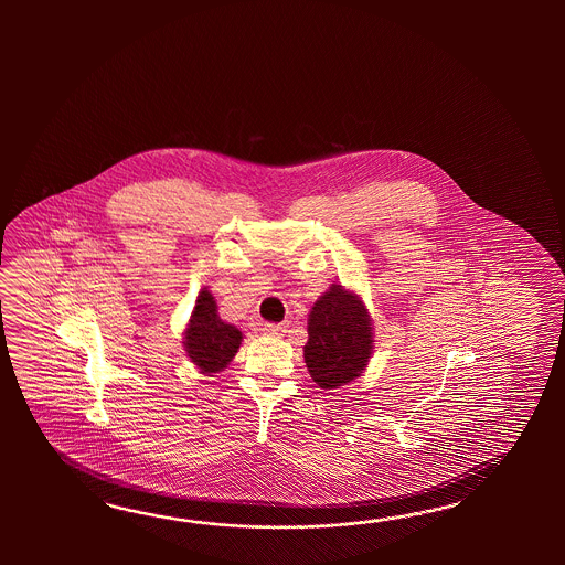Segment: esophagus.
Segmentation results:
<instances>
[{"instance_id":"34e87169","label":"esophagus","mask_w":565,"mask_h":565,"mask_svg":"<svg viewBox=\"0 0 565 565\" xmlns=\"http://www.w3.org/2000/svg\"><path fill=\"white\" fill-rule=\"evenodd\" d=\"M263 331H265V335L280 337L282 333H287V324L266 323Z\"/></svg>"}]
</instances>
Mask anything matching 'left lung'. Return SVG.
Instances as JSON below:
<instances>
[{"label": "left lung", "instance_id": "1", "mask_svg": "<svg viewBox=\"0 0 565 565\" xmlns=\"http://www.w3.org/2000/svg\"><path fill=\"white\" fill-rule=\"evenodd\" d=\"M370 315L360 297L333 285L309 315L305 363L321 390H335L361 375L372 355Z\"/></svg>", "mask_w": 565, "mask_h": 565}]
</instances>
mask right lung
Masks as SVG:
<instances>
[{
    "instance_id": "add662e5",
    "label": "right lung",
    "mask_w": 565,
    "mask_h": 565,
    "mask_svg": "<svg viewBox=\"0 0 565 565\" xmlns=\"http://www.w3.org/2000/svg\"><path fill=\"white\" fill-rule=\"evenodd\" d=\"M216 300L202 290L195 300L190 327L185 331V351L202 373L222 372L241 348L242 333L234 324L224 323L216 311Z\"/></svg>"
}]
</instances>
